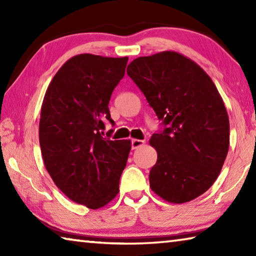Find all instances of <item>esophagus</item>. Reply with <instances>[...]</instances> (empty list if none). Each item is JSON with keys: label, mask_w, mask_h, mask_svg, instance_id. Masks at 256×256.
I'll list each match as a JSON object with an SVG mask.
<instances>
[{"label": "esophagus", "mask_w": 256, "mask_h": 256, "mask_svg": "<svg viewBox=\"0 0 256 256\" xmlns=\"http://www.w3.org/2000/svg\"><path fill=\"white\" fill-rule=\"evenodd\" d=\"M131 144H132V149H138V148H140L141 146L144 144V141L138 140V138H133V140L131 141Z\"/></svg>", "instance_id": "1"}]
</instances>
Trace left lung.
Instances as JSON below:
<instances>
[{
    "mask_svg": "<svg viewBox=\"0 0 256 256\" xmlns=\"http://www.w3.org/2000/svg\"><path fill=\"white\" fill-rule=\"evenodd\" d=\"M126 72L164 126L149 141L158 154L151 190L170 203L194 200L218 178L229 149L218 89L200 66L172 50L133 60Z\"/></svg>",
    "mask_w": 256,
    "mask_h": 256,
    "instance_id": "8db88e82",
    "label": "left lung"
}]
</instances>
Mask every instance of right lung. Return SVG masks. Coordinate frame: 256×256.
Segmentation results:
<instances>
[{
  "label": "right lung",
  "mask_w": 256,
  "mask_h": 256,
  "mask_svg": "<svg viewBox=\"0 0 256 256\" xmlns=\"http://www.w3.org/2000/svg\"><path fill=\"white\" fill-rule=\"evenodd\" d=\"M128 58L79 54L50 81L42 100L40 144L55 185L89 209L105 206L120 192L131 150L130 140L102 138L110 123V99L122 80Z\"/></svg>",
  "instance_id": "add662e5"
}]
</instances>
